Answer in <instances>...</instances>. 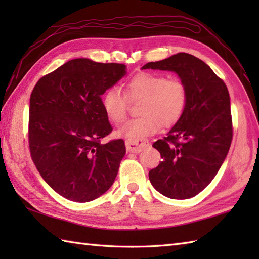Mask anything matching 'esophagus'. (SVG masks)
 Listing matches in <instances>:
<instances>
[{
    "label": "esophagus",
    "instance_id": "34e87169",
    "mask_svg": "<svg viewBox=\"0 0 259 259\" xmlns=\"http://www.w3.org/2000/svg\"><path fill=\"white\" fill-rule=\"evenodd\" d=\"M148 145H149V142H148V140H145V139H135V140L128 139L125 141L126 150L130 151V152H135V153L140 152Z\"/></svg>",
    "mask_w": 259,
    "mask_h": 259
}]
</instances>
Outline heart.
I'll list each match as a JSON object with an SVG mask.
<instances>
[{
  "instance_id": "obj_1",
  "label": "heart",
  "mask_w": 259,
  "mask_h": 259,
  "mask_svg": "<svg viewBox=\"0 0 259 259\" xmlns=\"http://www.w3.org/2000/svg\"><path fill=\"white\" fill-rule=\"evenodd\" d=\"M131 101H138L141 115L129 120L118 134L130 140L156 134L163 126L177 123L185 113L188 91L183 81L168 79L157 72H139L125 82V93L110 87L101 97L102 108L114 123L123 122Z\"/></svg>"
}]
</instances>
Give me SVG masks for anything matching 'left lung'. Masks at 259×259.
I'll return each mask as SVG.
<instances>
[{
  "instance_id": "8db88e82",
  "label": "left lung",
  "mask_w": 259,
  "mask_h": 259,
  "mask_svg": "<svg viewBox=\"0 0 259 259\" xmlns=\"http://www.w3.org/2000/svg\"><path fill=\"white\" fill-rule=\"evenodd\" d=\"M142 69L168 70L188 91L185 113L167 137L152 145L162 158L149 171L155 188L171 199H188L211 183L233 140L229 92L208 65L189 53H177Z\"/></svg>"
}]
</instances>
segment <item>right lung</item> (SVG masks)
<instances>
[{
    "instance_id": "1",
    "label": "right lung",
    "mask_w": 259,
    "mask_h": 259,
    "mask_svg": "<svg viewBox=\"0 0 259 259\" xmlns=\"http://www.w3.org/2000/svg\"><path fill=\"white\" fill-rule=\"evenodd\" d=\"M124 74V64L74 59L33 88L31 158L46 183L65 199L91 201L114 183L125 146L122 139L101 142L112 131L101 96Z\"/></svg>"
}]
</instances>
